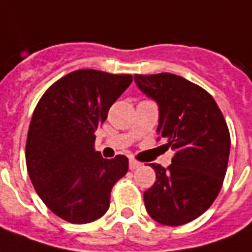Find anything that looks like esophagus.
Wrapping results in <instances>:
<instances>
[{
    "mask_svg": "<svg viewBox=\"0 0 252 252\" xmlns=\"http://www.w3.org/2000/svg\"><path fill=\"white\" fill-rule=\"evenodd\" d=\"M140 166H141V163L137 162V160H134V159H130V160H129L130 170H136V169H138Z\"/></svg>",
    "mask_w": 252,
    "mask_h": 252,
    "instance_id": "1",
    "label": "esophagus"
}]
</instances>
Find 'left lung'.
Listing matches in <instances>:
<instances>
[{
  "label": "left lung",
  "instance_id": "8db88e82",
  "mask_svg": "<svg viewBox=\"0 0 252 252\" xmlns=\"http://www.w3.org/2000/svg\"><path fill=\"white\" fill-rule=\"evenodd\" d=\"M138 89L159 107V138L176 151L167 169L152 163L155 184L144 203L156 222L180 226L200 217L220 193L226 174L230 134L210 93L182 76L134 75Z\"/></svg>",
  "mask_w": 252,
  "mask_h": 252
}]
</instances>
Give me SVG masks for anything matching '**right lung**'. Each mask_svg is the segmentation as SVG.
I'll return each mask as SVG.
<instances>
[{
  "instance_id": "right-lung-1",
  "label": "right lung",
  "mask_w": 252,
  "mask_h": 252,
  "mask_svg": "<svg viewBox=\"0 0 252 252\" xmlns=\"http://www.w3.org/2000/svg\"><path fill=\"white\" fill-rule=\"evenodd\" d=\"M133 76L97 70L67 74L43 93L31 118L26 164L46 207L71 223H89L109 207L111 189L129 169V159H104L94 151V131Z\"/></svg>"
}]
</instances>
